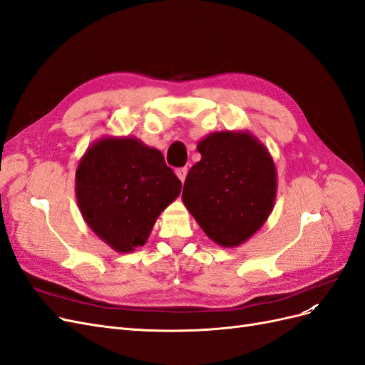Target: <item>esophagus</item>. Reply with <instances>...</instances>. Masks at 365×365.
<instances>
[{"label": "esophagus", "instance_id": "obj_1", "mask_svg": "<svg viewBox=\"0 0 365 365\" xmlns=\"http://www.w3.org/2000/svg\"><path fill=\"white\" fill-rule=\"evenodd\" d=\"M175 173H176V176H178V178L181 180V182H184L185 176H187V168H180V169H176V170H175Z\"/></svg>", "mask_w": 365, "mask_h": 365}]
</instances>
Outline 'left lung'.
Masks as SVG:
<instances>
[{"label": "left lung", "mask_w": 365, "mask_h": 365, "mask_svg": "<svg viewBox=\"0 0 365 365\" xmlns=\"http://www.w3.org/2000/svg\"><path fill=\"white\" fill-rule=\"evenodd\" d=\"M187 175L182 202L215 244L235 248L256 235L271 215L277 170L271 153L248 130L208 134Z\"/></svg>", "instance_id": "left-lung-1"}]
</instances>
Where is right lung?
Segmentation results:
<instances>
[{
  "label": "right lung",
  "mask_w": 365,
  "mask_h": 365,
  "mask_svg": "<svg viewBox=\"0 0 365 365\" xmlns=\"http://www.w3.org/2000/svg\"><path fill=\"white\" fill-rule=\"evenodd\" d=\"M180 193L181 181L163 153L135 137H102L76 169L83 220L117 252L145 245L157 217Z\"/></svg>",
  "instance_id": "add662e5"
}]
</instances>
